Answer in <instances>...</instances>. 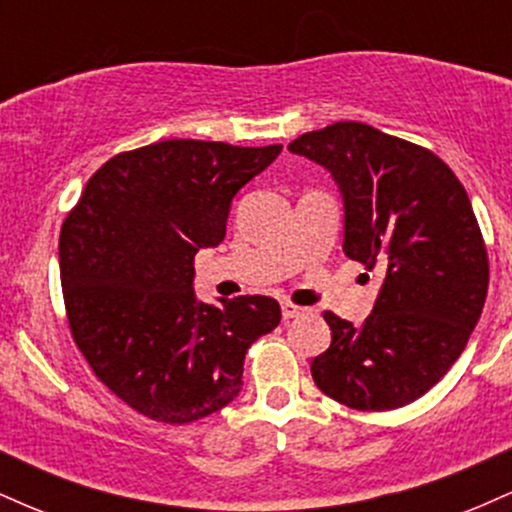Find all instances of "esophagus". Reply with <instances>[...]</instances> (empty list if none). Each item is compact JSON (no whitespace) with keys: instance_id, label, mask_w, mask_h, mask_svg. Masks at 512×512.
Returning a JSON list of instances; mask_svg holds the SVG:
<instances>
[{"instance_id":"obj_1","label":"esophagus","mask_w":512,"mask_h":512,"mask_svg":"<svg viewBox=\"0 0 512 512\" xmlns=\"http://www.w3.org/2000/svg\"><path fill=\"white\" fill-rule=\"evenodd\" d=\"M281 315H284V320L289 322V320H293V317L305 315V308H301V305H293V303H284L281 305Z\"/></svg>"}]
</instances>
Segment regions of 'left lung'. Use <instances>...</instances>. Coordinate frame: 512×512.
Wrapping results in <instances>:
<instances>
[{
  "mask_svg": "<svg viewBox=\"0 0 512 512\" xmlns=\"http://www.w3.org/2000/svg\"><path fill=\"white\" fill-rule=\"evenodd\" d=\"M320 163L344 197V252L385 274L361 327L327 310L332 344L313 380L358 411L426 395L467 346L489 289V255L472 202L445 161L363 122H334L289 144Z\"/></svg>",
  "mask_w": 512,
  "mask_h": 512,
  "instance_id": "8db88e82",
  "label": "left lung"
}]
</instances>
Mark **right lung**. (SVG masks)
I'll use <instances>...</instances> for the list:
<instances>
[{
  "instance_id": "right-lung-1",
  "label": "right lung",
  "mask_w": 512,
  "mask_h": 512,
  "mask_svg": "<svg viewBox=\"0 0 512 512\" xmlns=\"http://www.w3.org/2000/svg\"><path fill=\"white\" fill-rule=\"evenodd\" d=\"M281 144L166 139L122 151L86 182L60 233L74 344L127 407L192 424L243 387L245 354L279 325L269 296L197 303L199 248L219 245L233 197Z\"/></svg>"
}]
</instances>
